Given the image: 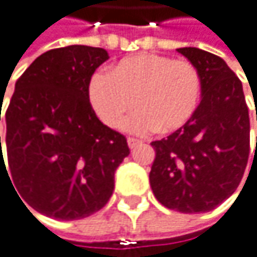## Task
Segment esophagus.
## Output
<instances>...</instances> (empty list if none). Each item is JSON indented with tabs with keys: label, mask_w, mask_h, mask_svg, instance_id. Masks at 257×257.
<instances>
[{
	"label": "esophagus",
	"mask_w": 257,
	"mask_h": 257,
	"mask_svg": "<svg viewBox=\"0 0 257 257\" xmlns=\"http://www.w3.org/2000/svg\"><path fill=\"white\" fill-rule=\"evenodd\" d=\"M142 143H143L142 140L134 139V137H130V139H127V145H130V148H131V149L137 148V146H139V145H142Z\"/></svg>",
	"instance_id": "34e87169"
}]
</instances>
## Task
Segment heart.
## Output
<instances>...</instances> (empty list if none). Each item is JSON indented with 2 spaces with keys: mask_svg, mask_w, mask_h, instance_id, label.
I'll return each mask as SVG.
<instances>
[{
  "mask_svg": "<svg viewBox=\"0 0 257 257\" xmlns=\"http://www.w3.org/2000/svg\"><path fill=\"white\" fill-rule=\"evenodd\" d=\"M203 81L197 66L185 58L160 54L127 57L94 73L88 84L90 103L109 127H120L134 106L140 109L131 127L173 133L187 124L199 108Z\"/></svg>",
  "mask_w": 257,
  "mask_h": 257,
  "instance_id": "heart-1",
  "label": "heart"
}]
</instances>
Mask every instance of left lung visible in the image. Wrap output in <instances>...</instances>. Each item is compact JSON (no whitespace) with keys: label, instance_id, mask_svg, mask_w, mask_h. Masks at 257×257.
Instances as JSON below:
<instances>
[{"label":"left lung","instance_id":"1","mask_svg":"<svg viewBox=\"0 0 257 257\" xmlns=\"http://www.w3.org/2000/svg\"><path fill=\"white\" fill-rule=\"evenodd\" d=\"M178 52L200 70L202 100L181 130L152 142L149 181L166 208L208 212L229 199L244 176L250 155L248 106L242 82L223 58L199 48Z\"/></svg>","mask_w":257,"mask_h":257}]
</instances>
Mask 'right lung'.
<instances>
[{"label": "right lung", "instance_id": "add662e5", "mask_svg": "<svg viewBox=\"0 0 257 257\" xmlns=\"http://www.w3.org/2000/svg\"><path fill=\"white\" fill-rule=\"evenodd\" d=\"M105 60V49L84 45L46 51L19 76L6 109L10 182L51 218L81 220L102 209L115 169L130 155L124 136L105 126L90 103L91 75ZM0 154L7 173L1 137Z\"/></svg>", "mask_w": 257, "mask_h": 257}]
</instances>
